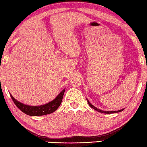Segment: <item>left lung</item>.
I'll return each mask as SVG.
<instances>
[{
	"label": "left lung",
	"mask_w": 147,
	"mask_h": 147,
	"mask_svg": "<svg viewBox=\"0 0 147 147\" xmlns=\"http://www.w3.org/2000/svg\"><path fill=\"white\" fill-rule=\"evenodd\" d=\"M86 100H87V102H88V104H89V105L90 106V107H91L92 109H95V111H98V112H101V113H104V114H113V113H117V112H121V111H123V110H124V109H121V110L115 111H104L100 110V109H97L96 107H95V106H93L92 104H90V102L88 101V99H86Z\"/></svg>",
	"instance_id": "1"
}]
</instances>
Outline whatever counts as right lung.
<instances>
[{"mask_svg":"<svg viewBox=\"0 0 147 147\" xmlns=\"http://www.w3.org/2000/svg\"><path fill=\"white\" fill-rule=\"evenodd\" d=\"M64 91L65 89L62 90L57 96V97L51 102H50L45 105L39 106H30L22 104L20 102L16 100L11 94H10V95L15 105L17 106V107L20 109L24 114L32 115V116H40V115L51 114L57 110L62 102Z\"/></svg>","mask_w":147,"mask_h":147,"instance_id":"obj_1","label":"right lung"}]
</instances>
